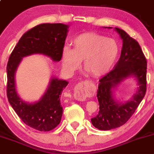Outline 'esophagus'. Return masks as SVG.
Wrapping results in <instances>:
<instances>
[{
    "label": "esophagus",
    "instance_id": "obj_1",
    "mask_svg": "<svg viewBox=\"0 0 154 154\" xmlns=\"http://www.w3.org/2000/svg\"><path fill=\"white\" fill-rule=\"evenodd\" d=\"M74 98L80 101H84L86 99V87L84 83H80L77 85L74 90Z\"/></svg>",
    "mask_w": 154,
    "mask_h": 154
}]
</instances>
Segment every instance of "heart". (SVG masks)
I'll use <instances>...</instances> for the list:
<instances>
[{"instance_id": "obj_1", "label": "heart", "mask_w": 154, "mask_h": 154, "mask_svg": "<svg viewBox=\"0 0 154 154\" xmlns=\"http://www.w3.org/2000/svg\"><path fill=\"white\" fill-rule=\"evenodd\" d=\"M72 48H63L62 51L63 68L68 74L74 72L83 60V68L93 77L106 74L116 62L119 46L112 38L96 32H85L71 41Z\"/></svg>"}]
</instances>
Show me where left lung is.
<instances>
[{
	"label": "left lung",
	"instance_id": "left-lung-1",
	"mask_svg": "<svg viewBox=\"0 0 154 154\" xmlns=\"http://www.w3.org/2000/svg\"><path fill=\"white\" fill-rule=\"evenodd\" d=\"M115 29L123 40L121 57L114 68L99 80L97 94L99 112L97 116L91 119L93 126L101 130H112L125 125L140 104L147 89V60L142 48L125 30L117 27ZM130 75L137 80L140 86L137 92L129 102L119 103L114 99L112 89Z\"/></svg>",
	"mask_w": 154,
	"mask_h": 154
}]
</instances>
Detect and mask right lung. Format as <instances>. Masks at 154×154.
Listing matches in <instances>:
<instances>
[{
    "label": "right lung",
    "instance_id": "right-lung-1",
    "mask_svg": "<svg viewBox=\"0 0 154 154\" xmlns=\"http://www.w3.org/2000/svg\"><path fill=\"white\" fill-rule=\"evenodd\" d=\"M68 28V25L61 23H47L32 27L23 34L11 53L7 63V94L9 102L24 124L38 131H50L60 123L63 116L60 97L68 82L54 77L38 102L26 103L17 93L15 71L23 57L31 54H44L54 61H60Z\"/></svg>",
    "mask_w": 154,
    "mask_h": 154
}]
</instances>
